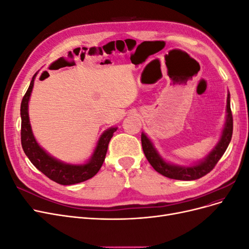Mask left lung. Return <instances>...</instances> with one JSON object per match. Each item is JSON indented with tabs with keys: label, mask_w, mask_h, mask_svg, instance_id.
I'll use <instances>...</instances> for the list:
<instances>
[{
	"label": "left lung",
	"mask_w": 249,
	"mask_h": 249,
	"mask_svg": "<svg viewBox=\"0 0 249 249\" xmlns=\"http://www.w3.org/2000/svg\"><path fill=\"white\" fill-rule=\"evenodd\" d=\"M232 135V115L231 110L230 93L227 100V120L222 131L221 138L214 149L211 152L207 158H205L198 164L193 166H178L173 165L162 159V157L157 152L153 142L148 139L144 133L141 134V143L143 153H144L147 161L152 165L154 169L161 173L162 176L179 180H193L202 178L212 170L217 162L220 160L224 152L227 150Z\"/></svg>",
	"instance_id": "1"
}]
</instances>
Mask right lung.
<instances>
[{"instance_id":"add662e5","label":"right lung","mask_w":249,"mask_h":249,"mask_svg":"<svg viewBox=\"0 0 249 249\" xmlns=\"http://www.w3.org/2000/svg\"><path fill=\"white\" fill-rule=\"evenodd\" d=\"M35 77L36 73L33 76L27 92L22 97L20 105V139L21 146L26 156L34 166L40 170L44 176H47L49 178L60 185H73L91 178L101 169L107 154L108 144L113 137V134L116 132L117 127H110V129L102 134L91 158L85 164H66L53 158L37 143L29 120L28 104L33 89Z\"/></svg>"}]
</instances>
